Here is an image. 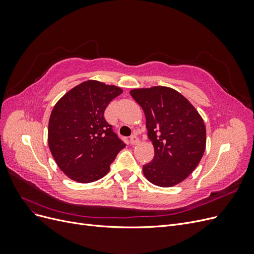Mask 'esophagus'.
<instances>
[{
	"label": "esophagus",
	"mask_w": 254,
	"mask_h": 254,
	"mask_svg": "<svg viewBox=\"0 0 254 254\" xmlns=\"http://www.w3.org/2000/svg\"><path fill=\"white\" fill-rule=\"evenodd\" d=\"M129 141H130V144H131V145H136L137 143L140 142L139 137H137V135H136V134H132L131 136H130Z\"/></svg>",
	"instance_id": "34e87169"
}]
</instances>
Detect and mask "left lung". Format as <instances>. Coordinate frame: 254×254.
Wrapping results in <instances>:
<instances>
[{
    "mask_svg": "<svg viewBox=\"0 0 254 254\" xmlns=\"http://www.w3.org/2000/svg\"><path fill=\"white\" fill-rule=\"evenodd\" d=\"M144 110L155 157L143 174L155 186H176L191 174L203 156L205 127L200 115L179 92L166 87L130 92Z\"/></svg>",
    "mask_w": 254,
    "mask_h": 254,
    "instance_id": "left-lung-1",
    "label": "left lung"
}]
</instances>
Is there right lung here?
I'll use <instances>...</instances> for the list:
<instances>
[{
	"label": "right lung",
	"instance_id": "obj_1",
	"mask_svg": "<svg viewBox=\"0 0 254 254\" xmlns=\"http://www.w3.org/2000/svg\"><path fill=\"white\" fill-rule=\"evenodd\" d=\"M122 89L84 81L61 97L49 122V147L68 178L80 183L103 178L126 146L106 121L104 112Z\"/></svg>",
	"mask_w": 254,
	"mask_h": 254
}]
</instances>
